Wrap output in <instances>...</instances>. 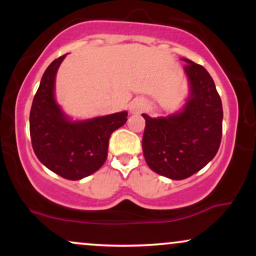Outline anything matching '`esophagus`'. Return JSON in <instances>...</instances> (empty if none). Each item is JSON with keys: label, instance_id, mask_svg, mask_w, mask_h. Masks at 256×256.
<instances>
[{"label": "esophagus", "instance_id": "esophagus-1", "mask_svg": "<svg viewBox=\"0 0 256 256\" xmlns=\"http://www.w3.org/2000/svg\"><path fill=\"white\" fill-rule=\"evenodd\" d=\"M146 107V101L144 98H134L130 104V113H140Z\"/></svg>", "mask_w": 256, "mask_h": 256}]
</instances>
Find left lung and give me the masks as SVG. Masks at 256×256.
<instances>
[{
    "mask_svg": "<svg viewBox=\"0 0 256 256\" xmlns=\"http://www.w3.org/2000/svg\"><path fill=\"white\" fill-rule=\"evenodd\" d=\"M190 95L179 113L146 119L143 155L154 172L180 180L216 156L222 134V104L212 77L201 64L183 58Z\"/></svg>",
    "mask_w": 256,
    "mask_h": 256,
    "instance_id": "obj_1",
    "label": "left lung"
}]
</instances>
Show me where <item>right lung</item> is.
Here are the masks:
<instances>
[{"instance_id":"1","label":"right lung","mask_w":256,"mask_h":256,"mask_svg":"<svg viewBox=\"0 0 256 256\" xmlns=\"http://www.w3.org/2000/svg\"><path fill=\"white\" fill-rule=\"evenodd\" d=\"M64 56L52 61L40 79L30 112V134L34 154L44 166L62 178L79 180L104 165L110 134L125 124L128 112L71 122L54 96L55 76Z\"/></svg>"}]
</instances>
